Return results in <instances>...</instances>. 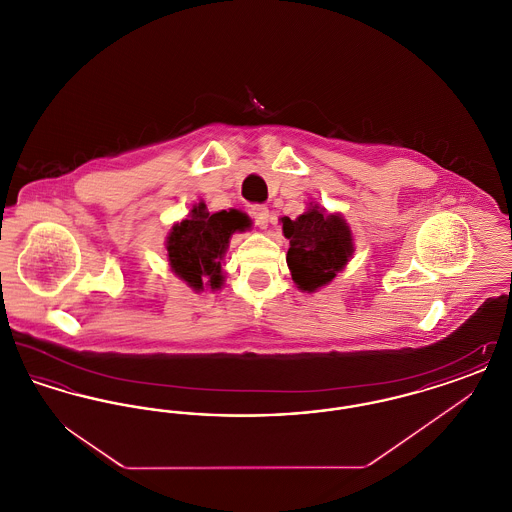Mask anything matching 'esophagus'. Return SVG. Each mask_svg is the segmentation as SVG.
Wrapping results in <instances>:
<instances>
[{
  "label": "esophagus",
  "instance_id": "1",
  "mask_svg": "<svg viewBox=\"0 0 512 512\" xmlns=\"http://www.w3.org/2000/svg\"><path fill=\"white\" fill-rule=\"evenodd\" d=\"M251 217L255 220V224L261 228V230H265L268 226V209L265 205H253L251 207Z\"/></svg>",
  "mask_w": 512,
  "mask_h": 512
}]
</instances>
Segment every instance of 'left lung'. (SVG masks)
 I'll return each mask as SVG.
<instances>
[{"label":"left lung","mask_w":512,"mask_h":512,"mask_svg":"<svg viewBox=\"0 0 512 512\" xmlns=\"http://www.w3.org/2000/svg\"><path fill=\"white\" fill-rule=\"evenodd\" d=\"M282 232L290 240L286 263L293 284L315 293L347 267L355 253L353 232L341 213H328L315 201L297 219L282 217Z\"/></svg>","instance_id":"8db88e82"}]
</instances>
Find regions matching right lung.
Instances as JSON below:
<instances>
[{
  "label": "right lung",
  "instance_id": "right-lung-1",
  "mask_svg": "<svg viewBox=\"0 0 512 512\" xmlns=\"http://www.w3.org/2000/svg\"><path fill=\"white\" fill-rule=\"evenodd\" d=\"M251 219L240 209L211 213L201 199L188 219L172 224L167 236V259L172 272L195 293L219 292L224 284L222 261L230 238L245 232Z\"/></svg>",
  "mask_w": 512,
  "mask_h": 512
}]
</instances>
